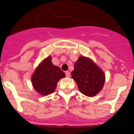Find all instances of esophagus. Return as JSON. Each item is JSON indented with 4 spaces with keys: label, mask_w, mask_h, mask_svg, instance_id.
I'll return each instance as SVG.
<instances>
[{
    "label": "esophagus",
    "mask_w": 134,
    "mask_h": 134,
    "mask_svg": "<svg viewBox=\"0 0 134 134\" xmlns=\"http://www.w3.org/2000/svg\"><path fill=\"white\" fill-rule=\"evenodd\" d=\"M68 74H70V73H69H69H68Z\"/></svg>",
    "instance_id": "34e87169"
}]
</instances>
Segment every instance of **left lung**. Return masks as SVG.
Instances as JSON below:
<instances>
[{"label": "left lung", "mask_w": 134, "mask_h": 134, "mask_svg": "<svg viewBox=\"0 0 134 134\" xmlns=\"http://www.w3.org/2000/svg\"><path fill=\"white\" fill-rule=\"evenodd\" d=\"M65 76V74L58 66L51 62V57L45 58L35 69L32 76V84L38 93L48 95L53 93L60 79Z\"/></svg>", "instance_id": "1"}]
</instances>
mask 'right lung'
<instances>
[{"instance_id":"obj_1","label":"right lung","mask_w":134,"mask_h":134,"mask_svg":"<svg viewBox=\"0 0 134 134\" xmlns=\"http://www.w3.org/2000/svg\"><path fill=\"white\" fill-rule=\"evenodd\" d=\"M71 77L81 92L88 97H94L99 93L105 82V75L102 69L84 56L79 57L75 63Z\"/></svg>"}]
</instances>
